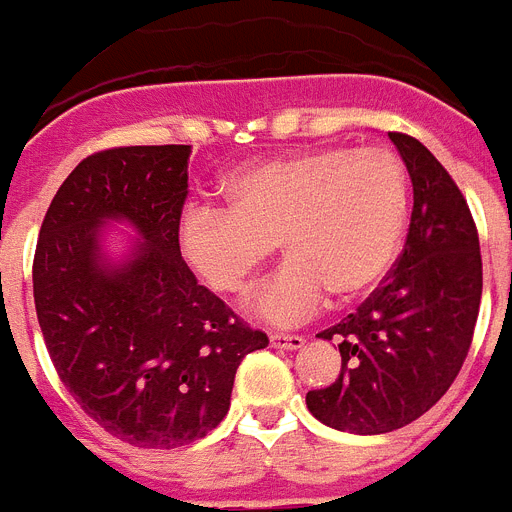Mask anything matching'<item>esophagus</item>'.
<instances>
[{"instance_id":"34e87169","label":"esophagus","mask_w":512,"mask_h":512,"mask_svg":"<svg viewBox=\"0 0 512 512\" xmlns=\"http://www.w3.org/2000/svg\"><path fill=\"white\" fill-rule=\"evenodd\" d=\"M269 343L274 348H287V351H295V348L305 346V338L295 336V333H271Z\"/></svg>"}]
</instances>
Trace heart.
Returning a JSON list of instances; mask_svg holds the SVG:
<instances>
[{
	"instance_id": "heart-1",
	"label": "heart",
	"mask_w": 512,
	"mask_h": 512,
	"mask_svg": "<svg viewBox=\"0 0 512 512\" xmlns=\"http://www.w3.org/2000/svg\"><path fill=\"white\" fill-rule=\"evenodd\" d=\"M225 207L194 205L179 223L184 259L215 292L238 295L269 264L277 277L251 310L289 325L325 295L356 302L379 287L408 220V171L387 148L330 146L241 166L223 182Z\"/></svg>"
}]
</instances>
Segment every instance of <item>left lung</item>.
I'll list each match as a JSON object with an SVG mask.
<instances>
[{"label": "left lung", "mask_w": 512, "mask_h": 512, "mask_svg": "<svg viewBox=\"0 0 512 512\" xmlns=\"http://www.w3.org/2000/svg\"><path fill=\"white\" fill-rule=\"evenodd\" d=\"M413 182L400 259L356 312L318 333L338 341L341 374L307 392L336 431L377 436L413 423L446 395L472 346L482 300L479 235L449 171L420 140L390 133Z\"/></svg>", "instance_id": "left-lung-1"}]
</instances>
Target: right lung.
Masks as SVG:
<instances>
[{
    "mask_svg": "<svg viewBox=\"0 0 512 512\" xmlns=\"http://www.w3.org/2000/svg\"><path fill=\"white\" fill-rule=\"evenodd\" d=\"M189 146L87 156L40 225L33 297L45 348L81 410L140 449L205 438L228 415L246 354L269 346L182 259ZM141 235L128 260L101 251V228Z\"/></svg>",
    "mask_w": 512,
    "mask_h": 512,
    "instance_id": "obj_1",
    "label": "right lung"
}]
</instances>
